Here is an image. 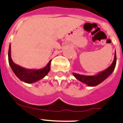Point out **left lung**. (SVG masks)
<instances>
[{"label": "left lung", "instance_id": "left-lung-1", "mask_svg": "<svg viewBox=\"0 0 123 123\" xmlns=\"http://www.w3.org/2000/svg\"><path fill=\"white\" fill-rule=\"evenodd\" d=\"M116 64V51L115 52V57L113 62L110 66H109L107 69L97 73L95 75H80L73 72L74 76L77 79L80 81L81 82L86 84L88 87H95L98 84H101L105 80L107 79L114 71Z\"/></svg>", "mask_w": 123, "mask_h": 123}]
</instances>
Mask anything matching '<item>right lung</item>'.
<instances>
[{"label": "right lung", "mask_w": 123, "mask_h": 123, "mask_svg": "<svg viewBox=\"0 0 123 123\" xmlns=\"http://www.w3.org/2000/svg\"><path fill=\"white\" fill-rule=\"evenodd\" d=\"M8 62L13 72H14L16 76L20 80L27 83L32 84L35 83L39 80L43 79L49 72L51 68V60L49 61L48 64L42 69H26L16 64L13 62L11 57V45L9 46L8 53Z\"/></svg>", "instance_id": "obj_1"}]
</instances>
